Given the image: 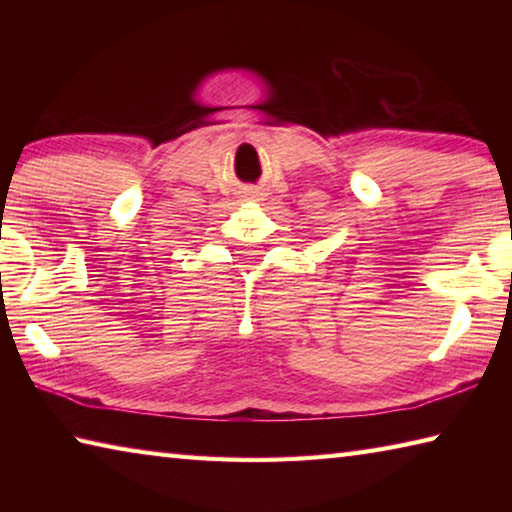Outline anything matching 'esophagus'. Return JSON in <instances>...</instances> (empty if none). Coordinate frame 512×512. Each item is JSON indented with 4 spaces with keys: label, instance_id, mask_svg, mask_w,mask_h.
Listing matches in <instances>:
<instances>
[{
    "label": "esophagus",
    "instance_id": "1",
    "mask_svg": "<svg viewBox=\"0 0 512 512\" xmlns=\"http://www.w3.org/2000/svg\"><path fill=\"white\" fill-rule=\"evenodd\" d=\"M246 201L250 203H262L264 201V192H259V189H248V192L244 194Z\"/></svg>",
    "mask_w": 512,
    "mask_h": 512
}]
</instances>
